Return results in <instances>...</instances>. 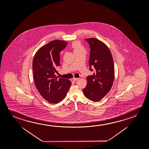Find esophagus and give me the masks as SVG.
<instances>
[{
    "label": "esophagus",
    "mask_w": 149,
    "mask_h": 149,
    "mask_svg": "<svg viewBox=\"0 0 149 149\" xmlns=\"http://www.w3.org/2000/svg\"><path fill=\"white\" fill-rule=\"evenodd\" d=\"M78 79V78H75V77H74V78H73V81H77Z\"/></svg>",
    "instance_id": "1"
}]
</instances>
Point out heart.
Listing matches in <instances>:
<instances>
[{"instance_id":"heart-1","label":"heart","mask_w":149,"mask_h":149,"mask_svg":"<svg viewBox=\"0 0 149 149\" xmlns=\"http://www.w3.org/2000/svg\"><path fill=\"white\" fill-rule=\"evenodd\" d=\"M72 47L74 51H80L83 50H85L84 47L82 46L81 42L78 41L73 42L72 45Z\"/></svg>"}]
</instances>
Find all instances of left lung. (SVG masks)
I'll return each mask as SVG.
<instances>
[{
	"mask_svg": "<svg viewBox=\"0 0 149 149\" xmlns=\"http://www.w3.org/2000/svg\"><path fill=\"white\" fill-rule=\"evenodd\" d=\"M89 44L90 70L93 75L87 77V84L83 93L89 100L98 102L110 91L114 79V65L112 54L107 46L95 38L85 39Z\"/></svg>",
	"mask_w": 149,
	"mask_h": 149,
	"instance_id": "1",
	"label": "left lung"
}]
</instances>
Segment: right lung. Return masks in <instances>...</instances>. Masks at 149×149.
Masks as SVG:
<instances>
[{
	"label": "right lung",
	"mask_w": 149,
	"mask_h": 149,
	"mask_svg": "<svg viewBox=\"0 0 149 149\" xmlns=\"http://www.w3.org/2000/svg\"><path fill=\"white\" fill-rule=\"evenodd\" d=\"M67 42L54 40L39 48L33 61L35 84L42 98L49 103L56 104L65 98L71 86V81L57 78L54 73L60 66V52Z\"/></svg>",
	"instance_id": "1"
}]
</instances>
